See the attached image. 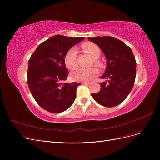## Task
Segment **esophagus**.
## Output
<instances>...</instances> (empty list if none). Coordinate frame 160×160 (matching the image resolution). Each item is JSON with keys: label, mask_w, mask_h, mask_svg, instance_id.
<instances>
[{"label": "esophagus", "mask_w": 160, "mask_h": 160, "mask_svg": "<svg viewBox=\"0 0 160 160\" xmlns=\"http://www.w3.org/2000/svg\"><path fill=\"white\" fill-rule=\"evenodd\" d=\"M81 83L83 84V85H90V83H89V82H82Z\"/></svg>", "instance_id": "obj_1"}]
</instances>
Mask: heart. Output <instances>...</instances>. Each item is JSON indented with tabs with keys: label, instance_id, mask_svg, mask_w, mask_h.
Segmentation results:
<instances>
[{
	"label": "heart",
	"instance_id": "1",
	"mask_svg": "<svg viewBox=\"0 0 160 160\" xmlns=\"http://www.w3.org/2000/svg\"><path fill=\"white\" fill-rule=\"evenodd\" d=\"M82 47L93 59H98L99 57L101 51L98 45L91 42H87L83 44ZM77 52L76 48L72 47L66 53L65 56V63L69 69H74L77 66ZM94 62L96 65H101L100 62L97 59L94 60ZM98 75V70L95 67L88 69L78 68L72 72L71 78L75 81L87 82L91 81Z\"/></svg>",
	"mask_w": 160,
	"mask_h": 160
}]
</instances>
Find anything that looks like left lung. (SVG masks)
Instances as JSON below:
<instances>
[{"instance_id": "8db88e82", "label": "left lung", "mask_w": 160, "mask_h": 160, "mask_svg": "<svg viewBox=\"0 0 160 160\" xmlns=\"http://www.w3.org/2000/svg\"><path fill=\"white\" fill-rule=\"evenodd\" d=\"M88 40L102 50L107 59L106 69L101 78L108 81L100 83V91L91 95L104 107H115L123 102L133 87L136 76L135 57L130 47L114 37H88Z\"/></svg>"}]
</instances>
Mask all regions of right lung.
I'll return each instance as SVG.
<instances>
[{"label": "right lung", "instance_id": "obj_1", "mask_svg": "<svg viewBox=\"0 0 160 160\" xmlns=\"http://www.w3.org/2000/svg\"><path fill=\"white\" fill-rule=\"evenodd\" d=\"M84 37L52 36L37 47L28 60V85L37 103L51 113L69 109L76 98L79 83H67V52Z\"/></svg>", "mask_w": 160, "mask_h": 160}]
</instances>
